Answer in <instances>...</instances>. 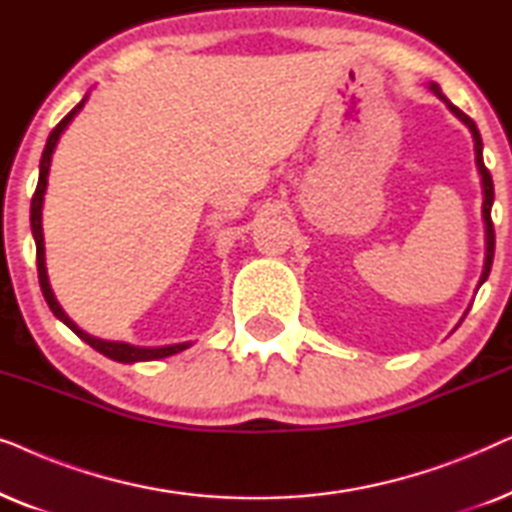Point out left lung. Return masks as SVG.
I'll use <instances>...</instances> for the list:
<instances>
[{
	"label": "left lung",
	"mask_w": 512,
	"mask_h": 512,
	"mask_svg": "<svg viewBox=\"0 0 512 512\" xmlns=\"http://www.w3.org/2000/svg\"><path fill=\"white\" fill-rule=\"evenodd\" d=\"M429 90L436 97H440L447 104V109L452 111L454 116L459 118L461 123L466 125L468 130H471L473 135V144H475V165H478V172H480V181H482V221H485V265H482V275H480V282H478V289L482 284L487 282L489 277V270H492V261H494V226H492V205H494V184H492V174H489V170L485 167V160H482V137L478 132V125H475L471 118H468L464 111H461L459 107H454V104L447 100V97L443 95V90H440L438 83H429ZM468 314V310L464 312V317ZM461 317V319H464Z\"/></svg>",
	"instance_id": "obj_1"
}]
</instances>
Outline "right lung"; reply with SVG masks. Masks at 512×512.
<instances>
[{
    "label": "right lung",
    "instance_id": "1",
    "mask_svg": "<svg viewBox=\"0 0 512 512\" xmlns=\"http://www.w3.org/2000/svg\"><path fill=\"white\" fill-rule=\"evenodd\" d=\"M88 102V93L83 95V100L76 104V107L69 111V114L62 118V121L55 125L51 135L46 139L44 153H41V163H39V181H37V191H34L32 198V207H30V226H32V237L34 244H37V270H39V284H41V293H44L48 307L51 312L58 317L62 324L72 328V331L79 335L83 342H88L90 347L97 349V352L107 356V359H114L118 363H139V361H156V359H165V356L179 354L193 345V342H177V345H163V347H139V345H130V342H118V340H102L95 338L86 331H81L79 326L74 324L72 319L67 317V312L62 310L58 298L51 289V282H48V270H46V249H44V226H41V212H44V195H46V186H48V172H51V160L55 153V146H58L62 132L69 128V123L74 121V116L83 109V104Z\"/></svg>",
    "mask_w": 512,
    "mask_h": 512
}]
</instances>
